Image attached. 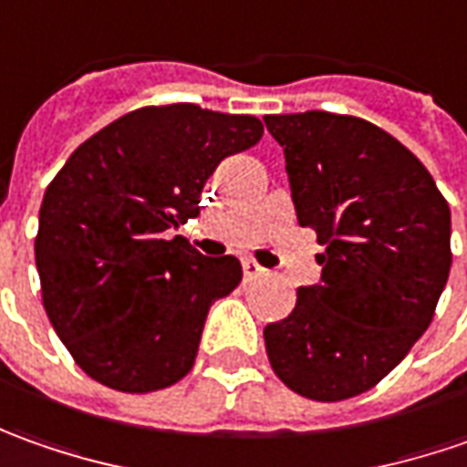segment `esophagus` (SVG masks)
Returning a JSON list of instances; mask_svg holds the SVG:
<instances>
[{
    "instance_id": "esophagus-1",
    "label": "esophagus",
    "mask_w": 467,
    "mask_h": 467,
    "mask_svg": "<svg viewBox=\"0 0 467 467\" xmlns=\"http://www.w3.org/2000/svg\"><path fill=\"white\" fill-rule=\"evenodd\" d=\"M243 274H245V279H248V282H250V279H258V276H264L265 268H264V265H258V264H255V261H250V258H248V261H243Z\"/></svg>"
}]
</instances>
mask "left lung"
Returning a JSON list of instances; mask_svg holds the SVG:
<instances>
[{
    "mask_svg": "<svg viewBox=\"0 0 467 467\" xmlns=\"http://www.w3.org/2000/svg\"><path fill=\"white\" fill-rule=\"evenodd\" d=\"M292 202L326 253L320 284L264 328L276 378L336 403L375 388L429 328L452 250L450 206L419 157L375 123L328 110L265 116Z\"/></svg>",
    "mask_w": 467,
    "mask_h": 467,
    "instance_id": "8db88e82",
    "label": "left lung"
}]
</instances>
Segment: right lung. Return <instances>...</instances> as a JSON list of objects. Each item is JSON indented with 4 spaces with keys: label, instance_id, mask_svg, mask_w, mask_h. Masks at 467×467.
<instances>
[{
    "label": "right lung",
    "instance_id": "right-lung-1",
    "mask_svg": "<svg viewBox=\"0 0 467 467\" xmlns=\"http://www.w3.org/2000/svg\"><path fill=\"white\" fill-rule=\"evenodd\" d=\"M264 137L255 116L147 105L79 144L46 188L36 265L74 362L121 393H154L196 362L212 302L243 279L170 230L199 214L217 165Z\"/></svg>",
    "mask_w": 467,
    "mask_h": 467
}]
</instances>
